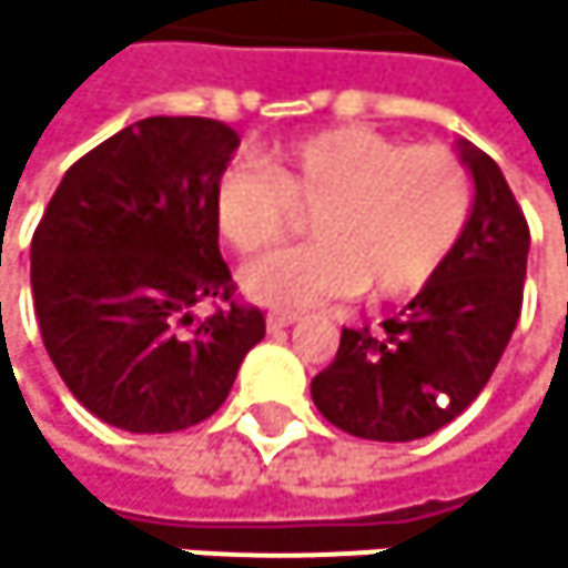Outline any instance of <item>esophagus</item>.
I'll use <instances>...</instances> for the list:
<instances>
[{
  "label": "esophagus",
  "mask_w": 568,
  "mask_h": 568,
  "mask_svg": "<svg viewBox=\"0 0 568 568\" xmlns=\"http://www.w3.org/2000/svg\"><path fill=\"white\" fill-rule=\"evenodd\" d=\"M296 316L293 313H268L265 326H268V334H278V331H286V326H293Z\"/></svg>",
  "instance_id": "esophagus-1"
}]
</instances>
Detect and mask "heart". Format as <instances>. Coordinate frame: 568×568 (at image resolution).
I'll list each match as a JSON object with an SVG mask.
<instances>
[{"label":"heart","mask_w":568,"mask_h":568,"mask_svg":"<svg viewBox=\"0 0 568 568\" xmlns=\"http://www.w3.org/2000/svg\"><path fill=\"white\" fill-rule=\"evenodd\" d=\"M474 211V180L446 149L412 145L367 125H341L227 166L211 217L237 255L275 248L310 217L313 245L252 262L242 293L272 310L426 290Z\"/></svg>","instance_id":"b5f03b06"}]
</instances>
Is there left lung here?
I'll return each instance as SVG.
<instances>
[{
    "instance_id": "obj_1",
    "label": "left lung",
    "mask_w": 568,
    "mask_h": 568,
    "mask_svg": "<svg viewBox=\"0 0 568 568\" xmlns=\"http://www.w3.org/2000/svg\"><path fill=\"white\" fill-rule=\"evenodd\" d=\"M456 149L474 176L460 245L378 334L344 326L334 364L310 385L323 419L351 436L408 443L453 423L490 382L521 316L525 214L487 152L467 139Z\"/></svg>"
}]
</instances>
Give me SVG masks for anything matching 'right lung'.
Instances as JSON below:
<instances>
[{"instance_id":"1","label":"right lung","mask_w":568,"mask_h":568,"mask_svg":"<svg viewBox=\"0 0 568 568\" xmlns=\"http://www.w3.org/2000/svg\"><path fill=\"white\" fill-rule=\"evenodd\" d=\"M214 119H142L94 145L50 197L30 248L43 347L101 423L176 433L224 405L265 316L231 300L211 217L234 160ZM224 302L192 323V306Z\"/></svg>"}]
</instances>
